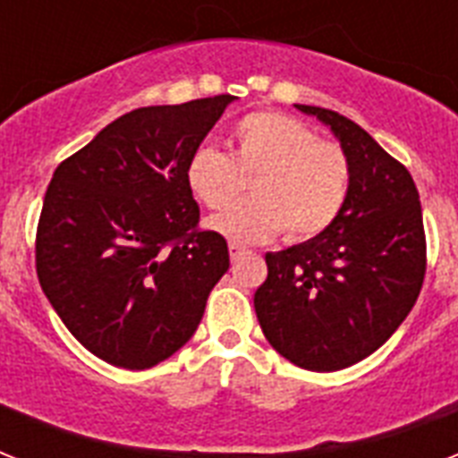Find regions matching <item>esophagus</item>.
<instances>
[{"instance_id": "obj_1", "label": "esophagus", "mask_w": 458, "mask_h": 458, "mask_svg": "<svg viewBox=\"0 0 458 458\" xmlns=\"http://www.w3.org/2000/svg\"><path fill=\"white\" fill-rule=\"evenodd\" d=\"M228 251H230V259H237V257H240V254H244V247H242V244L230 242L228 244Z\"/></svg>"}]
</instances>
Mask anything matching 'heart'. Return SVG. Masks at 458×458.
Masks as SVG:
<instances>
[{"mask_svg":"<svg viewBox=\"0 0 458 458\" xmlns=\"http://www.w3.org/2000/svg\"><path fill=\"white\" fill-rule=\"evenodd\" d=\"M251 178L254 199L211 216L207 228L235 244L311 240L337 221L352 187V164L337 142L318 140L301 121L254 111L230 132V154L199 147L185 165V185L207 208H223Z\"/></svg>","mask_w":458,"mask_h":458,"instance_id":"1","label":"heart"}]
</instances>
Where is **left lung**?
<instances>
[{"instance_id":"obj_1","label":"left lung","mask_w":458,"mask_h":458,"mask_svg":"<svg viewBox=\"0 0 458 458\" xmlns=\"http://www.w3.org/2000/svg\"><path fill=\"white\" fill-rule=\"evenodd\" d=\"M330 128L352 164L337 221L320 235L268 251V278L254 294L273 349L306 370H340L390 340L419 300L426 233L411 173L354 121L294 104Z\"/></svg>"}]
</instances>
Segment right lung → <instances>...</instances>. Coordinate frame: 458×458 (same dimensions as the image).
Masks as SVG:
<instances>
[{"label":"right lung","instance_id":"obj_1","mask_svg":"<svg viewBox=\"0 0 458 458\" xmlns=\"http://www.w3.org/2000/svg\"><path fill=\"white\" fill-rule=\"evenodd\" d=\"M235 97L145 106L61 161L38 223L39 285L82 347L128 370L173 356L228 271L185 165Z\"/></svg>","mask_w":458,"mask_h":458}]
</instances>
